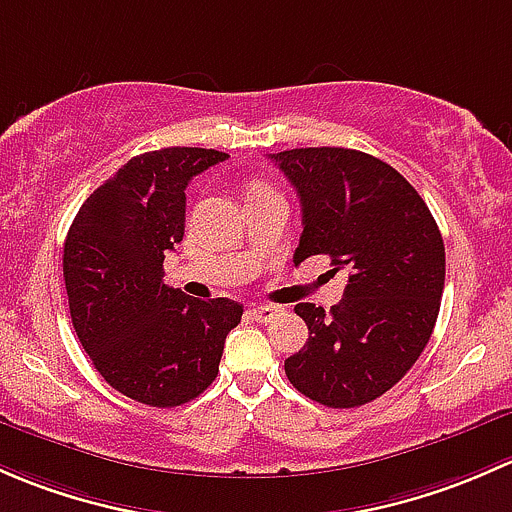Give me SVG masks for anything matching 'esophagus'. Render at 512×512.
<instances>
[{
  "mask_svg": "<svg viewBox=\"0 0 512 512\" xmlns=\"http://www.w3.org/2000/svg\"><path fill=\"white\" fill-rule=\"evenodd\" d=\"M251 315H254V320H258V323H271L276 315H281V308L278 305H258V308L251 310Z\"/></svg>",
  "mask_w": 512,
  "mask_h": 512,
  "instance_id": "1",
  "label": "esophagus"
}]
</instances>
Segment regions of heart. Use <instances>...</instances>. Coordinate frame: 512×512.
Returning a JSON list of instances; mask_svg holds the SVG:
<instances>
[{
    "label": "heart",
    "instance_id": "heart-1",
    "mask_svg": "<svg viewBox=\"0 0 512 512\" xmlns=\"http://www.w3.org/2000/svg\"><path fill=\"white\" fill-rule=\"evenodd\" d=\"M261 189H263V187H256V189H254V192H261Z\"/></svg>",
    "mask_w": 512,
    "mask_h": 512
}]
</instances>
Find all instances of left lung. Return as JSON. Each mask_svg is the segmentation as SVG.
<instances>
[{"instance_id":"left-lung-1","label":"left lung","mask_w":512,"mask_h":512,"mask_svg":"<svg viewBox=\"0 0 512 512\" xmlns=\"http://www.w3.org/2000/svg\"><path fill=\"white\" fill-rule=\"evenodd\" d=\"M271 160L303 212L295 266L323 254L335 273L350 271L330 313L315 303L295 305L308 342L286 360V377L325 407H362L412 370L434 333L444 239L412 184L367 152L295 147Z\"/></svg>"}]
</instances>
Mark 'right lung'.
Here are the masks:
<instances>
[{
  "instance_id": "1",
  "label": "right lung",
  "mask_w": 512,
  "mask_h": 512,
  "mask_svg": "<svg viewBox=\"0 0 512 512\" xmlns=\"http://www.w3.org/2000/svg\"><path fill=\"white\" fill-rule=\"evenodd\" d=\"M204 147H165L125 162L83 202L63 244L73 330L100 377L135 402L167 409L217 379L236 300L170 288L167 251L184 236L189 179L226 160Z\"/></svg>"
}]
</instances>
